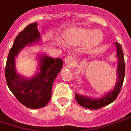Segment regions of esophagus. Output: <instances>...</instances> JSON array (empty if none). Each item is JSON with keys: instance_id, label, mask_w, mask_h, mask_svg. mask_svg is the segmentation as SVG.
Returning <instances> with one entry per match:
<instances>
[{"instance_id": "34e87169", "label": "esophagus", "mask_w": 131, "mask_h": 131, "mask_svg": "<svg viewBox=\"0 0 131 131\" xmlns=\"http://www.w3.org/2000/svg\"><path fill=\"white\" fill-rule=\"evenodd\" d=\"M75 62L74 58L72 56H67L64 59V62L66 63V64L67 65H71L73 64Z\"/></svg>"}]
</instances>
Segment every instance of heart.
I'll return each instance as SVG.
<instances>
[{"mask_svg":"<svg viewBox=\"0 0 131 131\" xmlns=\"http://www.w3.org/2000/svg\"><path fill=\"white\" fill-rule=\"evenodd\" d=\"M64 40L69 45H83L85 51H90L101 44L104 40V35L99 30H92L88 27H74L67 32ZM58 43L62 45V42L58 40Z\"/></svg>","mask_w":131,"mask_h":131,"instance_id":"b5f03b06","label":"heart"}]
</instances>
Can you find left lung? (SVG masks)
<instances>
[{
    "instance_id": "1",
    "label": "left lung",
    "mask_w": 131,
    "mask_h": 131,
    "mask_svg": "<svg viewBox=\"0 0 131 131\" xmlns=\"http://www.w3.org/2000/svg\"><path fill=\"white\" fill-rule=\"evenodd\" d=\"M114 44L116 47V55L118 61L117 66V80L116 85L110 91L104 94L101 98L94 99L75 94L76 101L80 106L84 108L89 109H98L102 108L114 101L119 94L125 77V62L123 50L121 45L118 42H114Z\"/></svg>"
}]
</instances>
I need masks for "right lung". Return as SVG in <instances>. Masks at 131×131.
<instances>
[{"instance_id": "right-lung-1", "label": "right lung", "mask_w": 131, "mask_h": 131, "mask_svg": "<svg viewBox=\"0 0 131 131\" xmlns=\"http://www.w3.org/2000/svg\"><path fill=\"white\" fill-rule=\"evenodd\" d=\"M42 37L37 30V23L28 25L17 35L9 52L5 79L8 88L21 104L31 109L45 106L52 97L54 80L62 70L63 61L45 54H38V72L32 77L26 78L18 73L15 57L24 47L40 43Z\"/></svg>"}]
</instances>
